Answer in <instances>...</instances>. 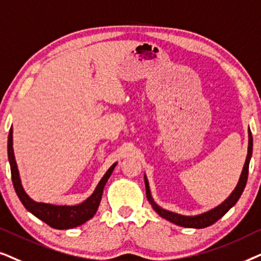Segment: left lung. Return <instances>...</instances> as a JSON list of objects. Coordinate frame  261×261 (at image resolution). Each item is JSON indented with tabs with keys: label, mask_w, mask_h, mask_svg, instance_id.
I'll return each instance as SVG.
<instances>
[{
	"label": "left lung",
	"mask_w": 261,
	"mask_h": 261,
	"mask_svg": "<svg viewBox=\"0 0 261 261\" xmlns=\"http://www.w3.org/2000/svg\"><path fill=\"white\" fill-rule=\"evenodd\" d=\"M248 155L247 159H246L244 169H242L241 176H240L239 184L238 186L235 187V190L232 191V193L229 196L227 199H225L221 205H218L215 207V209L207 211V213L197 215V216H182V215H178L174 213H171V211L163 210L160 207L159 205H156L152 200L151 194H150V190H149V184L147 178L144 176V182H145V193H147V198L150 201V204L154 207V210L158 213L160 216L166 218L172 223H174L176 225H180V227H185V228H197V229H201V228H206L209 225L214 224L215 222H217L221 217H223L225 214L228 213L229 209L235 205L236 201L239 200L240 196H241L242 192H244L246 182H247V178H248V167H249V160H251L252 156V150H253V137H252V133L249 130L248 134Z\"/></svg>",
	"instance_id": "left-lung-1"
}]
</instances>
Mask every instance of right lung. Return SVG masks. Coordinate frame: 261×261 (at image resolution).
<instances>
[{"instance_id": "right-lung-1", "label": "right lung", "mask_w": 261, "mask_h": 261, "mask_svg": "<svg viewBox=\"0 0 261 261\" xmlns=\"http://www.w3.org/2000/svg\"><path fill=\"white\" fill-rule=\"evenodd\" d=\"M8 159L10 163V172H12L14 189H15L17 197L20 198L23 206H25L31 214H33L34 216L38 217L39 220L45 222V223L50 225L51 228L55 229H71L79 227V225L83 224L85 222L90 220V218L94 216L96 210H98L99 207L100 200H101L105 184L107 182V180H109L111 174H112L114 167L117 165V163H114V165L110 167V169L106 172V174L102 176V179L100 180L95 191L88 199H86L83 203L79 204V205L58 206L52 205V204L36 203V201L31 199V198L26 194L25 191H23L21 181H20L15 158H14L12 128L9 130L8 135Z\"/></svg>"}]
</instances>
